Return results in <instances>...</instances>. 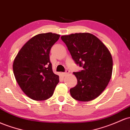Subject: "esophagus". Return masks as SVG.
I'll use <instances>...</instances> for the list:
<instances>
[{"mask_svg": "<svg viewBox=\"0 0 130 130\" xmlns=\"http://www.w3.org/2000/svg\"><path fill=\"white\" fill-rule=\"evenodd\" d=\"M69 73H70V71L68 70H67L66 72H65V73H63V76H67V75H68V74H69Z\"/></svg>", "mask_w": 130, "mask_h": 130, "instance_id": "obj_1", "label": "esophagus"}]
</instances>
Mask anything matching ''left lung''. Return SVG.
Returning <instances> with one entry per match:
<instances>
[{"instance_id":"1","label":"left lung","mask_w":130,"mask_h":130,"mask_svg":"<svg viewBox=\"0 0 130 130\" xmlns=\"http://www.w3.org/2000/svg\"><path fill=\"white\" fill-rule=\"evenodd\" d=\"M61 39L73 60L83 68L73 73L77 85L70 90L71 95L79 101L94 100L104 91L112 77L110 52L101 40L88 32L62 36Z\"/></svg>"}]
</instances>
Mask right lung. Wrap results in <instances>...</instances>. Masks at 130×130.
<instances>
[{
  "label": "right lung",
  "instance_id": "1",
  "mask_svg": "<svg viewBox=\"0 0 130 130\" xmlns=\"http://www.w3.org/2000/svg\"><path fill=\"white\" fill-rule=\"evenodd\" d=\"M60 38L52 32L35 36L21 48L13 63L14 76L24 93L31 99L44 101L52 96L59 82L50 62L51 47Z\"/></svg>",
  "mask_w": 130,
  "mask_h": 130
}]
</instances>
